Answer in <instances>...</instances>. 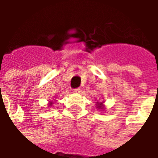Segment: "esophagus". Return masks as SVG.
Masks as SVG:
<instances>
[{"label": "esophagus", "mask_w": 158, "mask_h": 158, "mask_svg": "<svg viewBox=\"0 0 158 158\" xmlns=\"http://www.w3.org/2000/svg\"><path fill=\"white\" fill-rule=\"evenodd\" d=\"M73 92L79 93V92H80V90H81V88H80V87H78V88H75V89H73Z\"/></svg>", "instance_id": "obj_1"}]
</instances>
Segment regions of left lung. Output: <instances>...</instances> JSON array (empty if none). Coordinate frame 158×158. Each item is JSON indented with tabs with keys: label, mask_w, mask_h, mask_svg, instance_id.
<instances>
[{
	"label": "left lung",
	"mask_w": 158,
	"mask_h": 158,
	"mask_svg": "<svg viewBox=\"0 0 158 158\" xmlns=\"http://www.w3.org/2000/svg\"><path fill=\"white\" fill-rule=\"evenodd\" d=\"M97 107H98V108H102V105H101V106H97Z\"/></svg>",
	"instance_id": "obj_1"
}]
</instances>
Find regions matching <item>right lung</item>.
I'll return each instance as SVG.
<instances>
[{"mask_svg": "<svg viewBox=\"0 0 158 158\" xmlns=\"http://www.w3.org/2000/svg\"><path fill=\"white\" fill-rule=\"evenodd\" d=\"M52 103H51V105H52Z\"/></svg>", "mask_w": 158, "mask_h": 158, "instance_id": "1", "label": "right lung"}]
</instances>
